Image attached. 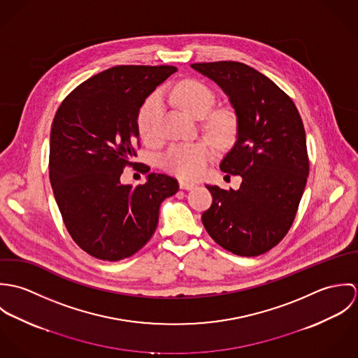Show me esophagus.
Masks as SVG:
<instances>
[{
	"label": "esophagus",
	"instance_id": "34e87169",
	"mask_svg": "<svg viewBox=\"0 0 358 358\" xmlns=\"http://www.w3.org/2000/svg\"><path fill=\"white\" fill-rule=\"evenodd\" d=\"M179 187L182 190H192L196 187L194 183H190V182H186V180H179Z\"/></svg>",
	"mask_w": 358,
	"mask_h": 358
}]
</instances>
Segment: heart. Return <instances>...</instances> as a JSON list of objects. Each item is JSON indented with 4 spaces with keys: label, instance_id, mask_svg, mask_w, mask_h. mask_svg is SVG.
Returning a JSON list of instances; mask_svg holds the SVG:
<instances>
[{
    "label": "heart",
    "instance_id": "1",
    "mask_svg": "<svg viewBox=\"0 0 358 358\" xmlns=\"http://www.w3.org/2000/svg\"><path fill=\"white\" fill-rule=\"evenodd\" d=\"M168 98L193 117L205 115L215 102L212 91L199 81H182L166 91ZM161 114V102L158 95L150 96L143 104L138 128L142 139L146 143H154L158 139L157 122ZM209 135L220 145L231 143L238 132V121L234 113L229 110H217L209 115L206 121ZM213 155V149L206 141L180 143L171 146L162 155V166L182 179H197L206 169L208 162Z\"/></svg>",
    "mask_w": 358,
    "mask_h": 358
}]
</instances>
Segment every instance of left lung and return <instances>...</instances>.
<instances>
[{
  "instance_id": "left-lung-1",
  "label": "left lung",
  "mask_w": 358,
  "mask_h": 358,
  "mask_svg": "<svg viewBox=\"0 0 358 358\" xmlns=\"http://www.w3.org/2000/svg\"><path fill=\"white\" fill-rule=\"evenodd\" d=\"M233 104L238 134L220 169L240 175L238 190L206 186L212 205L203 224L226 251L257 256L291 229L308 175L306 132L292 99L270 78L240 62L194 63Z\"/></svg>"
}]
</instances>
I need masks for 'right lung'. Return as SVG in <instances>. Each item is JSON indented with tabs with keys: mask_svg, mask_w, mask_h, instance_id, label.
I'll return each instance as SVG.
<instances>
[{
	"mask_svg": "<svg viewBox=\"0 0 358 358\" xmlns=\"http://www.w3.org/2000/svg\"><path fill=\"white\" fill-rule=\"evenodd\" d=\"M175 66H115L91 77L60 103L51 128L50 179L73 241L88 255L117 262L152 238L161 203L179 190L164 173L121 185L120 176L141 148L138 117Z\"/></svg>",
	"mask_w": 358,
	"mask_h": 358,
	"instance_id": "right-lung-1",
	"label": "right lung"
}]
</instances>
